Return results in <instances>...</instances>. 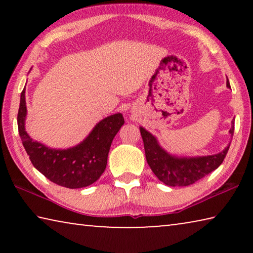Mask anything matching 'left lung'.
<instances>
[{
  "instance_id": "obj_1",
  "label": "left lung",
  "mask_w": 253,
  "mask_h": 253,
  "mask_svg": "<svg viewBox=\"0 0 253 253\" xmlns=\"http://www.w3.org/2000/svg\"><path fill=\"white\" fill-rule=\"evenodd\" d=\"M226 87L231 88L229 80H226ZM139 129L149 168L161 182L169 186H187L207 176L222 164L230 147L229 144L223 151L215 155L177 157L164 151L156 137L145 128L139 127ZM233 132L234 122L230 129L231 136H233Z\"/></svg>"
}]
</instances>
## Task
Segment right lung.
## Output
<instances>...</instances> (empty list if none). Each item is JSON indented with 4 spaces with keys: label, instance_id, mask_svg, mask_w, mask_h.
<instances>
[{
    "label": "right lung",
    "instance_id": "obj_1",
    "mask_svg": "<svg viewBox=\"0 0 253 253\" xmlns=\"http://www.w3.org/2000/svg\"><path fill=\"white\" fill-rule=\"evenodd\" d=\"M25 89L21 92L18 113V128L30 161L40 173L60 186L85 187L95 183L105 172L109 148L114 137L124 125L122 114L102 119L90 134L75 147L54 149L33 140L25 131Z\"/></svg>",
    "mask_w": 253,
    "mask_h": 253
}]
</instances>
